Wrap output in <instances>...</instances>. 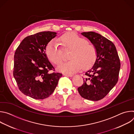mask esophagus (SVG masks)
<instances>
[{"label":"esophagus","instance_id":"1","mask_svg":"<svg viewBox=\"0 0 134 134\" xmlns=\"http://www.w3.org/2000/svg\"><path fill=\"white\" fill-rule=\"evenodd\" d=\"M63 75L65 76H68V77H72V74H64Z\"/></svg>","mask_w":134,"mask_h":134}]
</instances>
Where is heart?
<instances>
[{"label":"heart","instance_id":"obj_1","mask_svg":"<svg viewBox=\"0 0 134 134\" xmlns=\"http://www.w3.org/2000/svg\"><path fill=\"white\" fill-rule=\"evenodd\" d=\"M59 40L65 49H71L69 54V62L62 64L57 67L58 71L72 74L83 68L91 67L97 58V51L94 46L87 43L83 37L74 32L62 35ZM46 54L49 61L55 65L63 60L62 50L54 41L48 43L46 48Z\"/></svg>","mask_w":134,"mask_h":134}]
</instances>
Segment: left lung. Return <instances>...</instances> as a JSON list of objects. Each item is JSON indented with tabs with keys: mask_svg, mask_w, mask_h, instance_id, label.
Wrapping results in <instances>:
<instances>
[{
	"mask_svg": "<svg viewBox=\"0 0 134 134\" xmlns=\"http://www.w3.org/2000/svg\"><path fill=\"white\" fill-rule=\"evenodd\" d=\"M94 46L97 58L93 66L87 70L82 86L77 90L83 98L99 101L115 86L118 80L120 62L114 44L106 37L94 32H83Z\"/></svg>",
	"mask_w": 134,
	"mask_h": 134,
	"instance_id": "1",
	"label": "left lung"
}]
</instances>
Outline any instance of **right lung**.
I'll return each mask as SVG.
<instances>
[{"label": "right lung", "mask_w": 134, "mask_h": 134, "mask_svg": "<svg viewBox=\"0 0 134 134\" xmlns=\"http://www.w3.org/2000/svg\"><path fill=\"white\" fill-rule=\"evenodd\" d=\"M57 33L44 31L26 37L14 55L13 75L20 90L26 96L40 100L54 92L60 73H49L54 67L46 54L48 43Z\"/></svg>", "instance_id": "add662e5"}]
</instances>
